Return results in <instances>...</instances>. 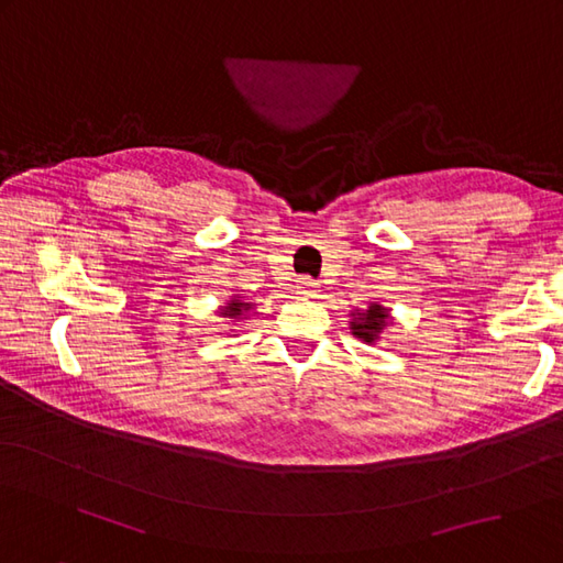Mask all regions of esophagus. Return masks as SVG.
<instances>
[{
  "label": "esophagus",
  "mask_w": 563,
  "mask_h": 563,
  "mask_svg": "<svg viewBox=\"0 0 563 563\" xmlns=\"http://www.w3.org/2000/svg\"><path fill=\"white\" fill-rule=\"evenodd\" d=\"M316 287H319V283H316V280L309 278V276H301V278L297 280V290H299V295H305V297H313Z\"/></svg>",
  "instance_id": "obj_1"
}]
</instances>
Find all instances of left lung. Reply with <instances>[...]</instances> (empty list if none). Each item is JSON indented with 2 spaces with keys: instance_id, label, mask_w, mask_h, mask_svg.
<instances>
[{
  "instance_id": "obj_1",
  "label": "left lung",
  "mask_w": 563,
  "mask_h": 563,
  "mask_svg": "<svg viewBox=\"0 0 563 563\" xmlns=\"http://www.w3.org/2000/svg\"><path fill=\"white\" fill-rule=\"evenodd\" d=\"M385 321H387V309H383L380 305H373L368 307L366 313H358V319H354L352 323V330L356 338H362L364 342H373L380 335Z\"/></svg>"
}]
</instances>
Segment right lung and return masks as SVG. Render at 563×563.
Wrapping results in <instances>:
<instances>
[{
	"mask_svg": "<svg viewBox=\"0 0 563 563\" xmlns=\"http://www.w3.org/2000/svg\"><path fill=\"white\" fill-rule=\"evenodd\" d=\"M244 309H250V305H242L240 299H233V301H230V305L223 309V313H228V316H242Z\"/></svg>",
	"mask_w": 563,
	"mask_h": 563,
	"instance_id": "right-lung-1",
	"label": "right lung"
}]
</instances>
